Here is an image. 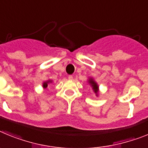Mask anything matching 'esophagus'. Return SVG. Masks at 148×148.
Wrapping results in <instances>:
<instances>
[{
    "label": "esophagus",
    "instance_id": "obj_1",
    "mask_svg": "<svg viewBox=\"0 0 148 148\" xmlns=\"http://www.w3.org/2000/svg\"><path fill=\"white\" fill-rule=\"evenodd\" d=\"M69 79H73V76L72 75H69Z\"/></svg>",
    "mask_w": 148,
    "mask_h": 148
}]
</instances>
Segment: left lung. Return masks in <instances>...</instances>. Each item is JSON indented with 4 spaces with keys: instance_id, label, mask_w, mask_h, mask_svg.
<instances>
[{
    "instance_id": "8db88e82",
    "label": "left lung",
    "mask_w": 148,
    "mask_h": 148,
    "mask_svg": "<svg viewBox=\"0 0 148 148\" xmlns=\"http://www.w3.org/2000/svg\"><path fill=\"white\" fill-rule=\"evenodd\" d=\"M88 82V83H89L90 86L92 87V89H93V91L95 92V93L96 94V96L98 95L99 88H98V85L97 84V83H96V82L94 80V79H92V78H89Z\"/></svg>"
}]
</instances>
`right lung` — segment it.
I'll use <instances>...</instances> for the list:
<instances>
[{"label": "right lung", "instance_id": "obj_1", "mask_svg": "<svg viewBox=\"0 0 148 148\" xmlns=\"http://www.w3.org/2000/svg\"><path fill=\"white\" fill-rule=\"evenodd\" d=\"M51 83H52V80H51V79H48V80H47V81L44 82L43 85H42V86H43L44 88H46L47 87V85Z\"/></svg>", "mask_w": 148, "mask_h": 148}]
</instances>
